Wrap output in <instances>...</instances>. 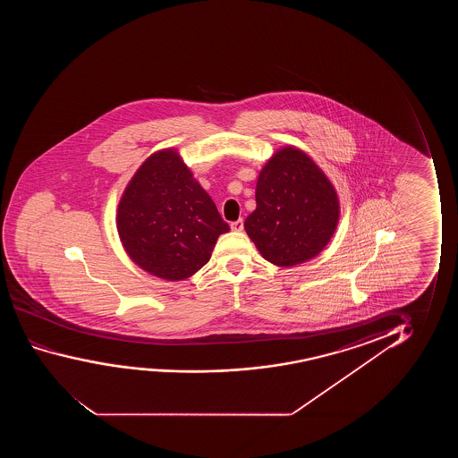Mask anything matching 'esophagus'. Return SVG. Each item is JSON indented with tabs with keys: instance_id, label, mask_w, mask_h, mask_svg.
<instances>
[{
	"instance_id": "34e87169",
	"label": "esophagus",
	"mask_w": 458,
	"mask_h": 458,
	"mask_svg": "<svg viewBox=\"0 0 458 458\" xmlns=\"http://www.w3.org/2000/svg\"><path fill=\"white\" fill-rule=\"evenodd\" d=\"M233 232H242L244 230V220L238 219L236 222H232Z\"/></svg>"
}]
</instances>
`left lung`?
<instances>
[{
    "mask_svg": "<svg viewBox=\"0 0 458 458\" xmlns=\"http://www.w3.org/2000/svg\"><path fill=\"white\" fill-rule=\"evenodd\" d=\"M257 209L244 228L264 259L293 267L318 257L339 222L336 189L305 151L276 150L258 175Z\"/></svg>",
    "mask_w": 458,
    "mask_h": 458,
    "instance_id": "1",
    "label": "left lung"
}]
</instances>
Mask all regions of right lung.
Returning a JSON list of instances; mask_svg holds the SVG:
<instances>
[{
  "label": "right lung",
  "instance_id": "add662e5",
  "mask_svg": "<svg viewBox=\"0 0 458 458\" xmlns=\"http://www.w3.org/2000/svg\"><path fill=\"white\" fill-rule=\"evenodd\" d=\"M117 232L128 257L151 276L180 282L209 261L230 226L176 148L155 151L120 197Z\"/></svg>",
  "mask_w": 458,
  "mask_h": 458
}]
</instances>
